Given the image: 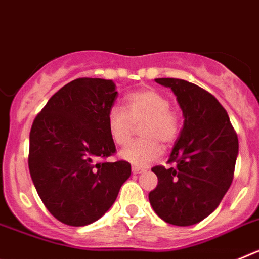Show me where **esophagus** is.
Here are the masks:
<instances>
[{
  "instance_id": "1",
  "label": "esophagus",
  "mask_w": 259,
  "mask_h": 259,
  "mask_svg": "<svg viewBox=\"0 0 259 259\" xmlns=\"http://www.w3.org/2000/svg\"><path fill=\"white\" fill-rule=\"evenodd\" d=\"M145 171V168H141V167L137 166H132V174H141Z\"/></svg>"
}]
</instances>
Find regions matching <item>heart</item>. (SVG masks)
Wrapping results in <instances>:
<instances>
[{
	"instance_id": "heart-1",
	"label": "heart",
	"mask_w": 259,
	"mask_h": 259,
	"mask_svg": "<svg viewBox=\"0 0 259 259\" xmlns=\"http://www.w3.org/2000/svg\"><path fill=\"white\" fill-rule=\"evenodd\" d=\"M170 100L155 89H139L125 97V111L113 106L107 111L106 125L111 140L119 146L131 141L137 125L144 137L122 152L124 161L135 166H148L162 155L180 134V116L170 107Z\"/></svg>"
}]
</instances>
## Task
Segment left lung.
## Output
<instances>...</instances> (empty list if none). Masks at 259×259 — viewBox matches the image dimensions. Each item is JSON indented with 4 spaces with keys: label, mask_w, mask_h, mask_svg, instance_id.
Wrapping results in <instances>:
<instances>
[{
    "label": "left lung",
    "mask_w": 259,
    "mask_h": 259,
    "mask_svg": "<svg viewBox=\"0 0 259 259\" xmlns=\"http://www.w3.org/2000/svg\"><path fill=\"white\" fill-rule=\"evenodd\" d=\"M155 81L175 93L184 125L168 159L174 166L152 168L158 185L149 193V201L159 218L185 227L203 221L227 193L239 140L227 111L211 93L182 79Z\"/></svg>",
    "instance_id": "left-lung-1"
}]
</instances>
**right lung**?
Segmentation results:
<instances>
[{
    "instance_id": "1",
    "label": "right lung",
    "mask_w": 259,
    "mask_h": 259,
    "mask_svg": "<svg viewBox=\"0 0 259 259\" xmlns=\"http://www.w3.org/2000/svg\"><path fill=\"white\" fill-rule=\"evenodd\" d=\"M116 96L113 80L79 77L54 93L32 123V182L50 214L67 226L101 218L131 175L128 162L105 161L116 152L106 125Z\"/></svg>"
}]
</instances>
